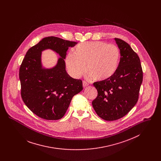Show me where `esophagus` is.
I'll return each mask as SVG.
<instances>
[{
	"label": "esophagus",
	"instance_id": "1",
	"mask_svg": "<svg viewBox=\"0 0 161 161\" xmlns=\"http://www.w3.org/2000/svg\"><path fill=\"white\" fill-rule=\"evenodd\" d=\"M83 87L84 88H86V87H87L88 86H89V84L87 83V82H86V81H83Z\"/></svg>",
	"mask_w": 161,
	"mask_h": 161
}]
</instances>
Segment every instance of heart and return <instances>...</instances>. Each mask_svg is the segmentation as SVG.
<instances>
[{
	"mask_svg": "<svg viewBox=\"0 0 161 161\" xmlns=\"http://www.w3.org/2000/svg\"><path fill=\"white\" fill-rule=\"evenodd\" d=\"M67 56L66 63L70 74L80 77L84 72L96 81H106L118 69L121 53L115 45L103 42H86L75 46Z\"/></svg>",
	"mask_w": 161,
	"mask_h": 161,
	"instance_id": "heart-1",
	"label": "heart"
}]
</instances>
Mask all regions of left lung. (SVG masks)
I'll use <instances>...</instances> for the list:
<instances>
[{
    "mask_svg": "<svg viewBox=\"0 0 161 161\" xmlns=\"http://www.w3.org/2000/svg\"><path fill=\"white\" fill-rule=\"evenodd\" d=\"M115 40L121 53L118 69L109 80L93 83L98 95L92 101L97 114L110 121L123 118L135 106L143 79L138 54L127 42Z\"/></svg>",
    "mask_w": 161,
    "mask_h": 161,
    "instance_id": "1",
    "label": "left lung"
}]
</instances>
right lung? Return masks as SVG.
Instances as JSON below:
<instances>
[{
    "mask_svg": "<svg viewBox=\"0 0 161 161\" xmlns=\"http://www.w3.org/2000/svg\"><path fill=\"white\" fill-rule=\"evenodd\" d=\"M77 42L57 37L43 38L28 49L19 69L21 96L24 103L34 114L47 120H57L64 115L73 97L81 92V80L70 77L64 59L69 47ZM47 48L61 57L54 68H42L41 52Z\"/></svg>",
    "mask_w": 161,
    "mask_h": 161,
    "instance_id": "1",
    "label": "right lung"
}]
</instances>
